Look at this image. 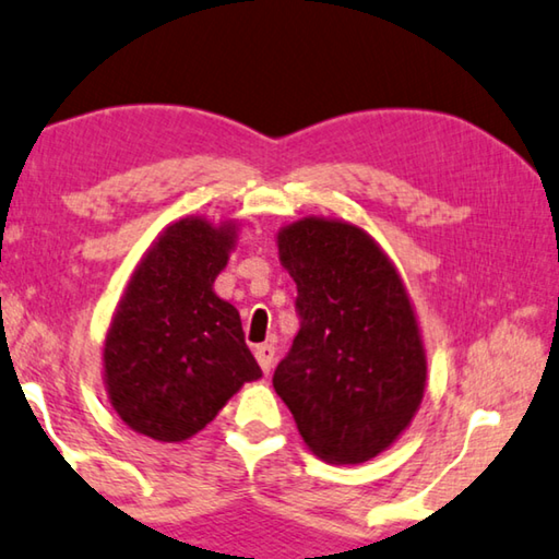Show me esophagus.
<instances>
[{"label":"esophagus","instance_id":"34e87169","mask_svg":"<svg viewBox=\"0 0 559 559\" xmlns=\"http://www.w3.org/2000/svg\"><path fill=\"white\" fill-rule=\"evenodd\" d=\"M254 358H258L262 373H270L272 366H274V346L272 344L258 346V348H254Z\"/></svg>","mask_w":559,"mask_h":559}]
</instances>
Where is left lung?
<instances>
[{"mask_svg": "<svg viewBox=\"0 0 559 559\" xmlns=\"http://www.w3.org/2000/svg\"><path fill=\"white\" fill-rule=\"evenodd\" d=\"M297 282L299 334L274 370L301 439L329 464H364L413 423L427 356L395 264L346 221L301 218L277 235Z\"/></svg>", "mask_w": 559, "mask_h": 559, "instance_id": "obj_1", "label": "left lung"}]
</instances>
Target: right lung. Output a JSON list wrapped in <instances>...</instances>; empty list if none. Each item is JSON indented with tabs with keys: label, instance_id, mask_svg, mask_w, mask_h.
<instances>
[{
	"label": "right lung",
	"instance_id": "1",
	"mask_svg": "<svg viewBox=\"0 0 559 559\" xmlns=\"http://www.w3.org/2000/svg\"><path fill=\"white\" fill-rule=\"evenodd\" d=\"M233 248V223L191 215L136 264L103 348L107 397L134 432L183 442L262 376L238 309L213 292Z\"/></svg>",
	"mask_w": 559,
	"mask_h": 559
}]
</instances>
